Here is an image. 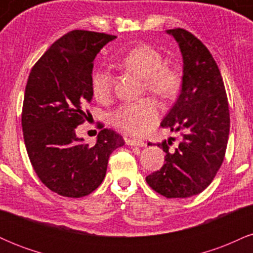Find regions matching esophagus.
I'll return each mask as SVG.
<instances>
[{"instance_id":"1","label":"esophagus","mask_w":253,"mask_h":253,"mask_svg":"<svg viewBox=\"0 0 253 253\" xmlns=\"http://www.w3.org/2000/svg\"><path fill=\"white\" fill-rule=\"evenodd\" d=\"M126 144L129 145V146H139V147H143L146 145L145 141L139 140V139H126Z\"/></svg>"}]
</instances>
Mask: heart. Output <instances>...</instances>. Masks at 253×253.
Wrapping results in <instances>:
<instances>
[{"instance_id": "heart-1", "label": "heart", "mask_w": 253, "mask_h": 253, "mask_svg": "<svg viewBox=\"0 0 253 253\" xmlns=\"http://www.w3.org/2000/svg\"><path fill=\"white\" fill-rule=\"evenodd\" d=\"M164 58L157 48L140 43L120 59V65L144 78V86L163 98H171L178 92L182 75L177 68L163 63ZM113 80L104 69H96L91 75V91L97 100H106L112 92ZM162 109L157 101L145 97L121 104L112 113V124L127 134L143 136L158 124Z\"/></svg>"}]
</instances>
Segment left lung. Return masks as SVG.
Returning a JSON list of instances; mask_svg holds the SVG:
<instances>
[{
  "label": "left lung",
  "mask_w": 253,
  "mask_h": 253,
  "mask_svg": "<svg viewBox=\"0 0 253 253\" xmlns=\"http://www.w3.org/2000/svg\"><path fill=\"white\" fill-rule=\"evenodd\" d=\"M183 56L178 98L161 124L182 134L172 151L163 147L165 164L146 177L147 184L167 199H183L205 190L225 158L229 134L227 94L217 64L201 40L183 28L168 30Z\"/></svg>",
  "instance_id": "left-lung-1"
}]
</instances>
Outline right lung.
<instances>
[{"mask_svg": "<svg viewBox=\"0 0 253 253\" xmlns=\"http://www.w3.org/2000/svg\"><path fill=\"white\" fill-rule=\"evenodd\" d=\"M98 32L75 30L54 42L32 68L25 90L21 125L34 171L53 193L83 197L106 176L109 156L125 144L113 129L98 132L94 146L76 135L88 120L95 57L115 39Z\"/></svg>", "mask_w": 253, "mask_h": 253, "instance_id": "1", "label": "right lung"}]
</instances>
